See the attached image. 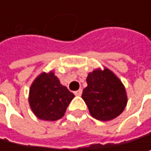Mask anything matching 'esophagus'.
<instances>
[{"mask_svg":"<svg viewBox=\"0 0 151 151\" xmlns=\"http://www.w3.org/2000/svg\"><path fill=\"white\" fill-rule=\"evenodd\" d=\"M81 93H82V90L81 89H80V90H78V91H76L74 92V94L76 95V96H81Z\"/></svg>","mask_w":151,"mask_h":151,"instance_id":"obj_1","label":"esophagus"}]
</instances>
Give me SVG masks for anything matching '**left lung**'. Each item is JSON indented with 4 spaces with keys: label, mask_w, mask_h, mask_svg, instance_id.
<instances>
[{
    "label": "left lung",
    "mask_w": 151,
    "mask_h": 151,
    "mask_svg": "<svg viewBox=\"0 0 151 151\" xmlns=\"http://www.w3.org/2000/svg\"><path fill=\"white\" fill-rule=\"evenodd\" d=\"M86 81L88 86L81 97L93 118L109 121L122 113L128 97L123 83L115 73L106 67L96 69L88 74Z\"/></svg>",
    "instance_id": "obj_1"
}]
</instances>
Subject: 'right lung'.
I'll return each instance as SVG.
<instances>
[{
    "mask_svg": "<svg viewBox=\"0 0 151 151\" xmlns=\"http://www.w3.org/2000/svg\"><path fill=\"white\" fill-rule=\"evenodd\" d=\"M67 87L60 84L54 72H42L33 81L29 92V104L40 119L55 121L63 117L74 98Z\"/></svg>",
    "mask_w": 151,
    "mask_h": 151,
    "instance_id": "1",
    "label": "right lung"
}]
</instances>
